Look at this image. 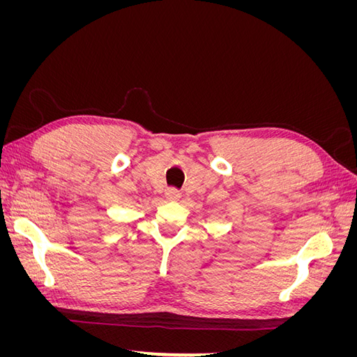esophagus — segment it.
<instances>
[{
    "instance_id": "obj_1",
    "label": "esophagus",
    "mask_w": 357,
    "mask_h": 357,
    "mask_svg": "<svg viewBox=\"0 0 357 357\" xmlns=\"http://www.w3.org/2000/svg\"><path fill=\"white\" fill-rule=\"evenodd\" d=\"M165 197L169 201H177L181 197V193L177 189H174V188H169V189L165 190Z\"/></svg>"
}]
</instances>
